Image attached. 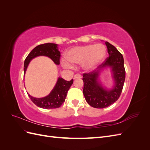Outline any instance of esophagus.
<instances>
[{
  "label": "esophagus",
  "mask_w": 150,
  "mask_h": 150,
  "mask_svg": "<svg viewBox=\"0 0 150 150\" xmlns=\"http://www.w3.org/2000/svg\"><path fill=\"white\" fill-rule=\"evenodd\" d=\"M81 78V76L79 74H76L74 75V79H80Z\"/></svg>",
  "instance_id": "esophagus-1"
}]
</instances>
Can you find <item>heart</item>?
Listing matches in <instances>:
<instances>
[{"label":"heart","instance_id":"heart-1","mask_svg":"<svg viewBox=\"0 0 150 150\" xmlns=\"http://www.w3.org/2000/svg\"><path fill=\"white\" fill-rule=\"evenodd\" d=\"M107 54L106 47L102 44H87L70 49L66 53L68 61H62V65L67 68L73 64H81L86 70H92L98 67L105 59Z\"/></svg>","mask_w":150,"mask_h":150}]
</instances>
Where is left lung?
I'll use <instances>...</instances> for the list:
<instances>
[{"label":"left lung","instance_id":"obj_1","mask_svg":"<svg viewBox=\"0 0 150 150\" xmlns=\"http://www.w3.org/2000/svg\"><path fill=\"white\" fill-rule=\"evenodd\" d=\"M105 44L110 56L96 69L83 74L84 96L89 105L95 108H106L116 102L120 96L125 80L123 56L110 42ZM107 67L110 68L114 81V86L109 90L103 87L99 79L101 71Z\"/></svg>","mask_w":150,"mask_h":150}]
</instances>
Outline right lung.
I'll use <instances>...</instances> for the list:
<instances>
[{"mask_svg": "<svg viewBox=\"0 0 150 150\" xmlns=\"http://www.w3.org/2000/svg\"><path fill=\"white\" fill-rule=\"evenodd\" d=\"M44 56L51 58L56 64H60L61 53L59 51L57 44L54 43H46L39 45L34 48L27 56L24 61V71L25 75L27 68L30 61L35 57ZM73 83V79L67 81L61 78H59L54 88L47 96L41 98H36L28 94L31 101L36 106L44 109H53L59 108L65 101L68 90Z\"/></svg>", "mask_w": 150, "mask_h": 150, "instance_id": "add662e5", "label": "right lung"}]
</instances>
